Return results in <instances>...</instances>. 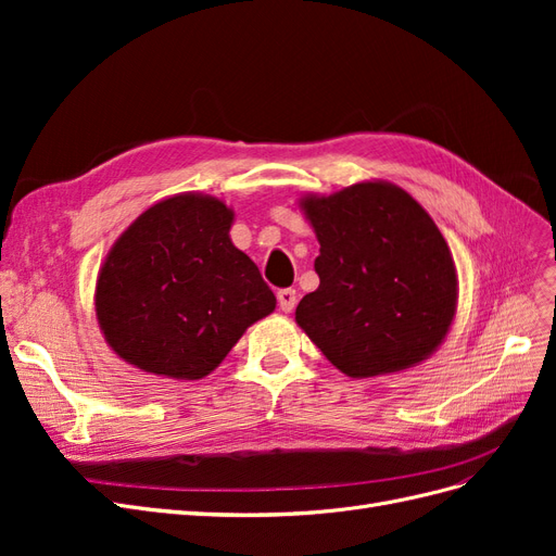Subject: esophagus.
I'll use <instances>...</instances> for the list:
<instances>
[{"instance_id":"esophagus-1","label":"esophagus","mask_w":556,"mask_h":556,"mask_svg":"<svg viewBox=\"0 0 556 556\" xmlns=\"http://www.w3.org/2000/svg\"><path fill=\"white\" fill-rule=\"evenodd\" d=\"M278 306L282 313H292L296 306V290L288 288V290H278Z\"/></svg>"}]
</instances>
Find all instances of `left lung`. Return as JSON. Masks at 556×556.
Returning <instances> with one entry per match:
<instances>
[{
	"mask_svg": "<svg viewBox=\"0 0 556 556\" xmlns=\"http://www.w3.org/2000/svg\"><path fill=\"white\" fill-rule=\"evenodd\" d=\"M319 255V288L296 325L350 378H376L429 359L457 313V268L431 215L394 182L362 180L304 194Z\"/></svg>",
	"mask_w": 556,
	"mask_h": 556,
	"instance_id": "obj_1",
	"label": "left lung"
}]
</instances>
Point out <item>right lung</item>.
<instances>
[{
    "instance_id": "obj_1",
    "label": "right lung",
    "mask_w": 556,
    "mask_h": 556,
    "mask_svg": "<svg viewBox=\"0 0 556 556\" xmlns=\"http://www.w3.org/2000/svg\"><path fill=\"white\" fill-rule=\"evenodd\" d=\"M223 199L180 192L143 211L99 268L97 323L127 364L174 380L215 371L276 296L231 243Z\"/></svg>"
}]
</instances>
